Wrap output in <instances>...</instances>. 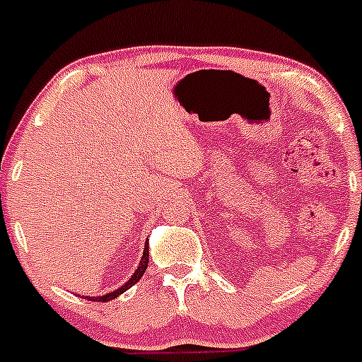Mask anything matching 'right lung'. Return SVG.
I'll return each instance as SVG.
<instances>
[{"instance_id":"right-lung-1","label":"right lung","mask_w":362,"mask_h":362,"mask_svg":"<svg viewBox=\"0 0 362 362\" xmlns=\"http://www.w3.org/2000/svg\"><path fill=\"white\" fill-rule=\"evenodd\" d=\"M147 266H148V243H145V249H144V255H141L140 266H138L136 272L133 273V276H131V279L127 280V282L124 284V286L120 287V289L113 291V293L103 294V296H96V298H94V296H87V299H89V301H103V303L105 301H110V299H115L117 296H120L122 293H126L127 289H131V287H133L134 284H136L138 280L141 279V276H144V273H145V269H147Z\"/></svg>"}]
</instances>
